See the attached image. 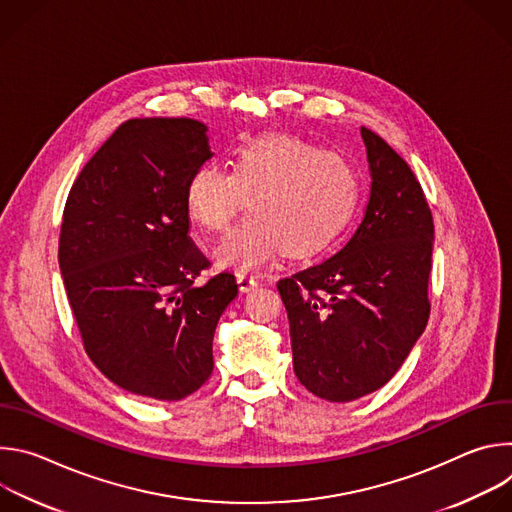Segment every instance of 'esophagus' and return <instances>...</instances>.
<instances>
[{"label":"esophagus","instance_id":"1","mask_svg":"<svg viewBox=\"0 0 512 512\" xmlns=\"http://www.w3.org/2000/svg\"><path fill=\"white\" fill-rule=\"evenodd\" d=\"M237 283H239V289L245 291V294L259 285V281L249 273H237Z\"/></svg>","mask_w":512,"mask_h":512}]
</instances>
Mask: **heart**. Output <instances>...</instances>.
<instances>
[{"instance_id": "b5f03b06", "label": "heart", "mask_w": 512, "mask_h": 512, "mask_svg": "<svg viewBox=\"0 0 512 512\" xmlns=\"http://www.w3.org/2000/svg\"><path fill=\"white\" fill-rule=\"evenodd\" d=\"M360 192L354 164L322 145L265 135L233 152L231 172L194 170L186 184V210L208 231L223 233L249 198L251 216L214 249V261L237 273L255 271L281 249L308 257L328 249L348 227Z\"/></svg>"}]
</instances>
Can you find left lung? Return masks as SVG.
<instances>
[{
    "mask_svg": "<svg viewBox=\"0 0 512 512\" xmlns=\"http://www.w3.org/2000/svg\"><path fill=\"white\" fill-rule=\"evenodd\" d=\"M371 196L348 243L279 279L294 373L320 399L346 403L399 371L429 318L433 218L407 162L360 127Z\"/></svg>",
    "mask_w": 512,
    "mask_h": 512,
    "instance_id": "obj_1",
    "label": "left lung"
}]
</instances>
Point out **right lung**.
Wrapping results in <instances>:
<instances>
[{
    "instance_id": "1",
    "label": "right lung",
    "mask_w": 512,
    "mask_h": 512,
    "mask_svg": "<svg viewBox=\"0 0 512 512\" xmlns=\"http://www.w3.org/2000/svg\"><path fill=\"white\" fill-rule=\"evenodd\" d=\"M212 158L194 119H129L72 184L58 263L85 350L117 387L158 401L200 389L212 338L237 298L233 273L202 285L188 237L186 184Z\"/></svg>"
}]
</instances>
